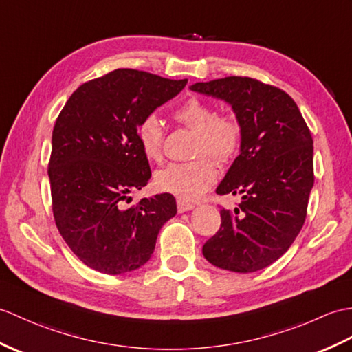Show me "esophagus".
Returning a JSON list of instances; mask_svg holds the SVG:
<instances>
[{
  "instance_id": "1",
  "label": "esophagus",
  "mask_w": 352,
  "mask_h": 352,
  "mask_svg": "<svg viewBox=\"0 0 352 352\" xmlns=\"http://www.w3.org/2000/svg\"><path fill=\"white\" fill-rule=\"evenodd\" d=\"M193 204L190 202H184V201H177V208H178V213H184V211H190L193 210Z\"/></svg>"
}]
</instances>
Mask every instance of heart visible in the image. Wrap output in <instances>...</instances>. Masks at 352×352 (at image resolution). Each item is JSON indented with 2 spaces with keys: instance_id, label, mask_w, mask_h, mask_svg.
I'll list each match as a JSON object with an SVG mask.
<instances>
[{
  "instance_id": "obj_1",
  "label": "heart",
  "mask_w": 352,
  "mask_h": 352,
  "mask_svg": "<svg viewBox=\"0 0 352 352\" xmlns=\"http://www.w3.org/2000/svg\"><path fill=\"white\" fill-rule=\"evenodd\" d=\"M173 117L179 124L195 132L192 156L186 163H170L157 170L154 183L160 192L174 195L179 201L192 202L206 193L217 178V165L225 166L239 154L243 144L240 120L231 113H217L210 103L190 97ZM136 138L144 156L159 162L165 130L160 120L148 113L138 122Z\"/></svg>"
}]
</instances>
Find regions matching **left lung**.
Masks as SVG:
<instances>
[{
    "label": "left lung",
    "instance_id": "8db88e82",
    "mask_svg": "<svg viewBox=\"0 0 352 352\" xmlns=\"http://www.w3.org/2000/svg\"><path fill=\"white\" fill-rule=\"evenodd\" d=\"M193 91L232 106L243 127L241 153L217 195H241L222 210L219 231L204 244L208 263L235 273L265 268L287 252L305 225L314 187V139L283 89L248 76L196 82Z\"/></svg>",
    "mask_w": 352,
    "mask_h": 352
}]
</instances>
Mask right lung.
<instances>
[{
  "label": "right lung",
  "mask_w": 352,
  "mask_h": 352,
  "mask_svg": "<svg viewBox=\"0 0 352 352\" xmlns=\"http://www.w3.org/2000/svg\"><path fill=\"white\" fill-rule=\"evenodd\" d=\"M148 72L117 69L70 96L52 132L47 174L56 228L89 268L122 274L144 265L163 223L177 214L173 195L126 207L151 177L138 122L186 87Z\"/></svg>",
  "instance_id": "right-lung-1"
}]
</instances>
